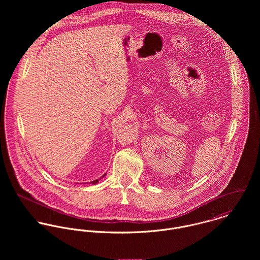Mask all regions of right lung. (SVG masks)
Returning <instances> with one entry per match:
<instances>
[{
    "instance_id": "obj_1",
    "label": "right lung",
    "mask_w": 260,
    "mask_h": 260,
    "mask_svg": "<svg viewBox=\"0 0 260 260\" xmlns=\"http://www.w3.org/2000/svg\"><path fill=\"white\" fill-rule=\"evenodd\" d=\"M105 175H106V174H104V175H103V176H102V177H104V176H105ZM98 181H99V179H97V180H94V181H92V182H91V183H92V184H95V183H97V182H98Z\"/></svg>"
}]
</instances>
